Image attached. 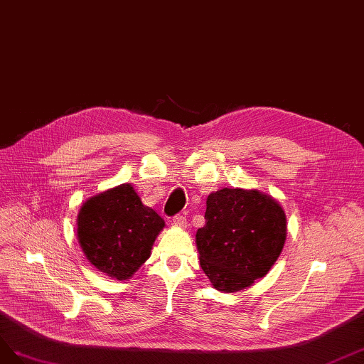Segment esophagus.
Instances as JSON below:
<instances>
[{
	"label": "esophagus",
	"instance_id": "esophagus-1",
	"mask_svg": "<svg viewBox=\"0 0 364 364\" xmlns=\"http://www.w3.org/2000/svg\"><path fill=\"white\" fill-rule=\"evenodd\" d=\"M173 224L178 225V227H186V225H188V220H186L184 215H175L173 216Z\"/></svg>",
	"mask_w": 364,
	"mask_h": 364
}]
</instances>
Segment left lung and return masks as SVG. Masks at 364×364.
I'll use <instances>...</instances> for the list:
<instances>
[{
    "instance_id": "obj_1",
    "label": "left lung",
    "mask_w": 364,
    "mask_h": 364,
    "mask_svg": "<svg viewBox=\"0 0 364 364\" xmlns=\"http://www.w3.org/2000/svg\"><path fill=\"white\" fill-rule=\"evenodd\" d=\"M204 218V227L196 232L200 264L220 291L250 287L282 252L287 218L272 196L224 188L207 196Z\"/></svg>"
}]
</instances>
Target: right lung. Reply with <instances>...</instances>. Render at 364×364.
Masks as SVG:
<instances>
[{"label":"right lung","instance_id":"obj_1","mask_svg":"<svg viewBox=\"0 0 364 364\" xmlns=\"http://www.w3.org/2000/svg\"><path fill=\"white\" fill-rule=\"evenodd\" d=\"M163 218L143 205L131 184L90 198L77 216V240L88 261L102 273L129 279L151 255Z\"/></svg>","mask_w":364,"mask_h":364}]
</instances>
